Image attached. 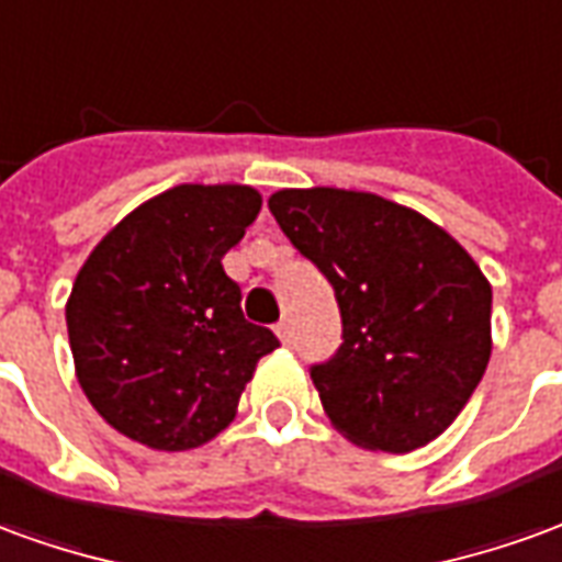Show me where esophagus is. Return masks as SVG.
I'll return each mask as SVG.
<instances>
[{"instance_id": "obj_1", "label": "esophagus", "mask_w": 562, "mask_h": 562, "mask_svg": "<svg viewBox=\"0 0 562 562\" xmlns=\"http://www.w3.org/2000/svg\"><path fill=\"white\" fill-rule=\"evenodd\" d=\"M273 331H277V337H280L282 344H289V340H292V322L280 319V322H277V328H273Z\"/></svg>"}]
</instances>
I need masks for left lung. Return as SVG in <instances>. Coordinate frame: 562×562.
Here are the masks:
<instances>
[{
  "label": "left lung",
  "instance_id": "left-lung-1",
  "mask_svg": "<svg viewBox=\"0 0 562 562\" xmlns=\"http://www.w3.org/2000/svg\"><path fill=\"white\" fill-rule=\"evenodd\" d=\"M270 213L331 282L344 344L310 376L344 438L407 453L435 441L490 362L493 289L445 227L344 188H282Z\"/></svg>",
  "mask_w": 562,
  "mask_h": 562
}]
</instances>
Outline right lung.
<instances>
[{
  "label": "right lung",
  "instance_id": "1",
  "mask_svg": "<svg viewBox=\"0 0 562 562\" xmlns=\"http://www.w3.org/2000/svg\"><path fill=\"white\" fill-rule=\"evenodd\" d=\"M261 210L249 186H176L93 246L66 301L76 376L97 414L151 450H191L237 417L280 347L246 322L222 268Z\"/></svg>",
  "mask_w": 562,
  "mask_h": 562
}]
</instances>
